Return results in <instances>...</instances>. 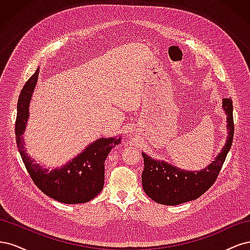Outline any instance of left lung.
I'll return each instance as SVG.
<instances>
[{"label":"left lung","instance_id":"1","mask_svg":"<svg viewBox=\"0 0 250 250\" xmlns=\"http://www.w3.org/2000/svg\"><path fill=\"white\" fill-rule=\"evenodd\" d=\"M222 107L228 115V142L216 161L208 168L199 172L180 170L161 161H154L147 154L144 157V170L142 173V185L145 193L157 203L165 206H177L197 199L214 185L223 163L231 147L234 125L232 117V100L223 99Z\"/></svg>","mask_w":250,"mask_h":250}]
</instances>
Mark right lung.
I'll return each instance as SVG.
<instances>
[{
  "label": "right lung",
  "mask_w": 250,
  "mask_h": 250,
  "mask_svg": "<svg viewBox=\"0 0 250 250\" xmlns=\"http://www.w3.org/2000/svg\"><path fill=\"white\" fill-rule=\"evenodd\" d=\"M40 69L22 87L16 120V139L25 167L40 190L49 197L62 203H83L95 198L104 186V162L111 148L120 143L119 139H100L89 145L76 158L62 169L49 171L34 164L25 151L22 133L29 116V103L37 82Z\"/></svg>",
  "instance_id": "right-lung-1"
}]
</instances>
